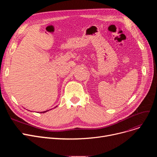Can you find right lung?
Segmentation results:
<instances>
[{"mask_svg": "<svg viewBox=\"0 0 157 157\" xmlns=\"http://www.w3.org/2000/svg\"><path fill=\"white\" fill-rule=\"evenodd\" d=\"M48 111H49V110H48ZM43 111V112H41V113H46V111Z\"/></svg>", "mask_w": 157, "mask_h": 157, "instance_id": "1", "label": "right lung"}]
</instances>
